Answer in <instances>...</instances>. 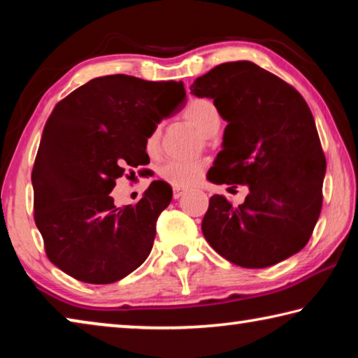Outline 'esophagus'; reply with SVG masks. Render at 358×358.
<instances>
[{"instance_id":"obj_1","label":"esophagus","mask_w":358,"mask_h":358,"mask_svg":"<svg viewBox=\"0 0 358 358\" xmlns=\"http://www.w3.org/2000/svg\"><path fill=\"white\" fill-rule=\"evenodd\" d=\"M185 194V189H180V187H173V199H180Z\"/></svg>"}]
</instances>
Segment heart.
Returning a JSON list of instances; mask_svg holds the SVG:
<instances>
[{
  "instance_id": "b5f03b06",
  "label": "heart",
  "mask_w": 358,
  "mask_h": 358,
  "mask_svg": "<svg viewBox=\"0 0 358 358\" xmlns=\"http://www.w3.org/2000/svg\"><path fill=\"white\" fill-rule=\"evenodd\" d=\"M183 117L203 137H210L217 132L221 126V115L217 107L210 99H192L185 107ZM145 150L150 156H156L159 151V129L151 131L145 138ZM203 161H167L159 167V177L173 187H189L201 181L205 173Z\"/></svg>"
}]
</instances>
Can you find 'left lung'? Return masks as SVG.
Listing matches in <instances>:
<instances>
[{
    "label": "left lung",
    "mask_w": 358,
    "mask_h": 358,
    "mask_svg": "<svg viewBox=\"0 0 358 358\" xmlns=\"http://www.w3.org/2000/svg\"><path fill=\"white\" fill-rule=\"evenodd\" d=\"M191 93L213 99L227 121L208 180L250 191L238 207L211 197L203 237L245 268L294 256L308 243L322 208L327 164L310 107L295 88L252 62L216 66L196 78Z\"/></svg>",
    "instance_id": "obj_1"
}]
</instances>
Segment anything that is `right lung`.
Masks as SVG:
<instances>
[{
  "mask_svg": "<svg viewBox=\"0 0 358 358\" xmlns=\"http://www.w3.org/2000/svg\"><path fill=\"white\" fill-rule=\"evenodd\" d=\"M185 104L183 82L123 74L93 78L58 102L31 173L34 221L53 265L78 281L110 284L145 262L171 186L153 181L137 205L120 208L110 191L126 167L148 164L145 138Z\"/></svg>",
  "mask_w": 358,
  "mask_h": 358,
  "instance_id": "obj_1",
  "label": "right lung"
}]
</instances>
